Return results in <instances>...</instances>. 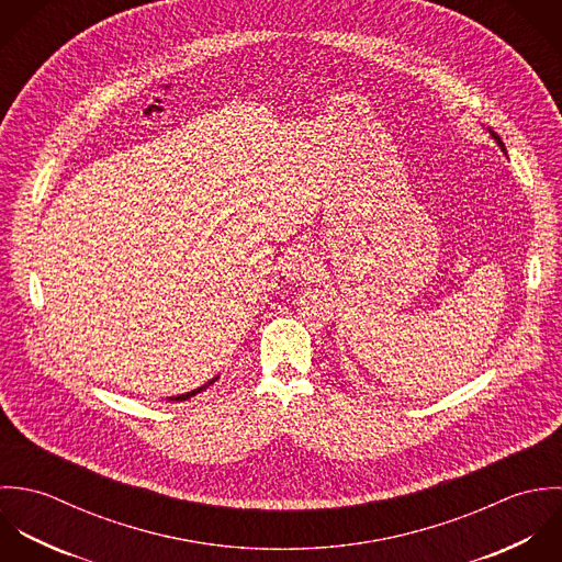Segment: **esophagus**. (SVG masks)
I'll return each mask as SVG.
<instances>
[{
  "instance_id": "1",
  "label": "esophagus",
  "mask_w": 562,
  "mask_h": 562,
  "mask_svg": "<svg viewBox=\"0 0 562 562\" xmlns=\"http://www.w3.org/2000/svg\"><path fill=\"white\" fill-rule=\"evenodd\" d=\"M315 260H313V256L308 254V251H304V249H295V251H291L286 258H284V262H282V271H284V276H289L291 280H302V278H311V276H315Z\"/></svg>"
}]
</instances>
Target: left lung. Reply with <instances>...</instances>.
<instances>
[{"label":"left lung","instance_id":"left-lung-1","mask_svg":"<svg viewBox=\"0 0 562 562\" xmlns=\"http://www.w3.org/2000/svg\"><path fill=\"white\" fill-rule=\"evenodd\" d=\"M488 132H491V136H493V138H495V143H497V145H499V147H502V151H506V147H504V143H502V138H499V136H497V132H493V130H488Z\"/></svg>","mask_w":562,"mask_h":562}]
</instances>
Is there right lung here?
<instances>
[{
	"label": "right lung",
	"mask_w": 562,
	"mask_h": 562,
	"mask_svg": "<svg viewBox=\"0 0 562 562\" xmlns=\"http://www.w3.org/2000/svg\"><path fill=\"white\" fill-rule=\"evenodd\" d=\"M215 380H217V378H213L209 384H204V386H200V389H195V391H189V393H184V395H178V397H169V400H171V402H184V400H191L193 395H198V393H202L204 389H209V386H211Z\"/></svg>",
	"instance_id": "1"
}]
</instances>
